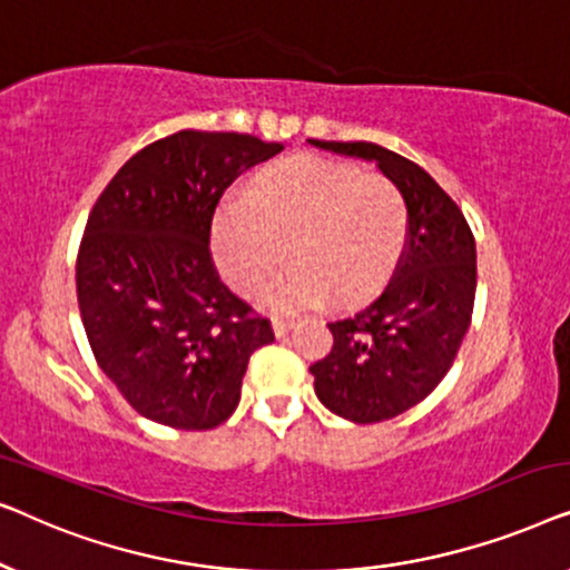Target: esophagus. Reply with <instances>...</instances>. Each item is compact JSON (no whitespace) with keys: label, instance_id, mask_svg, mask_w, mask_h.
<instances>
[{"label":"esophagus","instance_id":"34e87169","mask_svg":"<svg viewBox=\"0 0 570 570\" xmlns=\"http://www.w3.org/2000/svg\"><path fill=\"white\" fill-rule=\"evenodd\" d=\"M295 326L293 318H285V316H272V330H275L277 337H285L287 332H291Z\"/></svg>","mask_w":570,"mask_h":570}]
</instances>
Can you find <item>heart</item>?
I'll return each mask as SVG.
<instances>
[{"label":"heart","instance_id":"obj_1","mask_svg":"<svg viewBox=\"0 0 570 570\" xmlns=\"http://www.w3.org/2000/svg\"><path fill=\"white\" fill-rule=\"evenodd\" d=\"M209 238L217 269L240 293L291 252L295 262L264 287L272 306H308L326 293L353 306L392 277L407 244V207L386 176L293 155L256 170L246 199H225Z\"/></svg>","mask_w":570,"mask_h":570}]
</instances>
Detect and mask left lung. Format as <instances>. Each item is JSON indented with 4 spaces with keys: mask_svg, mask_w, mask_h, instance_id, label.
Wrapping results in <instances>:
<instances>
[{
    "mask_svg": "<svg viewBox=\"0 0 570 570\" xmlns=\"http://www.w3.org/2000/svg\"><path fill=\"white\" fill-rule=\"evenodd\" d=\"M318 150L376 163L407 205V244L384 293L330 324L332 353L311 365L318 402L357 425L392 420L423 402L470 330L478 252L456 202L431 174L373 142Z\"/></svg>",
    "mask_w": 570,
    "mask_h": 570,
    "instance_id": "left-lung-1",
    "label": "left lung"
}]
</instances>
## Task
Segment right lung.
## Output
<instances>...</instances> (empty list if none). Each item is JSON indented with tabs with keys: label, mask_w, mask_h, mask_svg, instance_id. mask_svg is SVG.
<instances>
[{
	"label": "right lung",
	"mask_w": 570,
	"mask_h": 570,
	"mask_svg": "<svg viewBox=\"0 0 570 570\" xmlns=\"http://www.w3.org/2000/svg\"><path fill=\"white\" fill-rule=\"evenodd\" d=\"M279 142L184 129L119 168L85 225L77 303L100 371L147 420L209 431L238 407L267 318L220 283L209 228L223 191Z\"/></svg>",
	"instance_id": "obj_1"
}]
</instances>
